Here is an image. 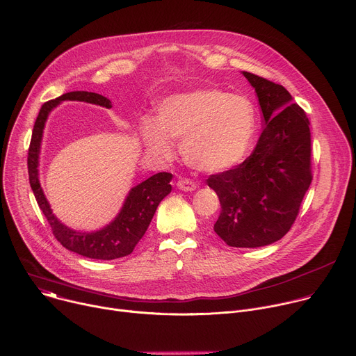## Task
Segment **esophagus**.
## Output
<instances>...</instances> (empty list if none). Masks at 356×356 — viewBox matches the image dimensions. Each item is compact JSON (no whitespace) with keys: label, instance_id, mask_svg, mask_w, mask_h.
Here are the masks:
<instances>
[{"label":"esophagus","instance_id":"34e87169","mask_svg":"<svg viewBox=\"0 0 356 356\" xmlns=\"http://www.w3.org/2000/svg\"><path fill=\"white\" fill-rule=\"evenodd\" d=\"M177 187L183 191H194L197 186L190 179H179L177 180Z\"/></svg>","mask_w":356,"mask_h":356}]
</instances>
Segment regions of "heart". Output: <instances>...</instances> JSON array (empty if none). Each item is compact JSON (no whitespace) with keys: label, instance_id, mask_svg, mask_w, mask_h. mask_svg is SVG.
Segmentation results:
<instances>
[{"label":"heart","instance_id":"obj_1","mask_svg":"<svg viewBox=\"0 0 356 356\" xmlns=\"http://www.w3.org/2000/svg\"><path fill=\"white\" fill-rule=\"evenodd\" d=\"M258 124V110L249 98L202 87L162 99L156 120H143L140 136L152 155L170 159L175 154L170 139L179 140L190 166L221 173L246 158Z\"/></svg>","mask_w":356,"mask_h":356}]
</instances>
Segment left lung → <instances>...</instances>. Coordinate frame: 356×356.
Returning a JSON list of instances; mask_svg holds the SVG:
<instances>
[{"instance_id":"8db88e82","label":"left lung","mask_w":356,"mask_h":356,"mask_svg":"<svg viewBox=\"0 0 356 356\" xmlns=\"http://www.w3.org/2000/svg\"><path fill=\"white\" fill-rule=\"evenodd\" d=\"M264 114L257 147L241 165L207 179L221 213L216 234L229 246L258 248L283 238L297 218L312 175L310 121L280 84L242 72Z\"/></svg>"}]
</instances>
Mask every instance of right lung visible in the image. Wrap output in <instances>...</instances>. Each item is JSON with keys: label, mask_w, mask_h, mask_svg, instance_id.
I'll use <instances>...</instances> for the list:
<instances>
[{"label": "right lung", "mask_w": 356, "mask_h": 356, "mask_svg": "<svg viewBox=\"0 0 356 356\" xmlns=\"http://www.w3.org/2000/svg\"><path fill=\"white\" fill-rule=\"evenodd\" d=\"M84 101V103L111 108V101L104 95L88 91H70L55 99L44 103L38 114L33 125L32 139L28 150V173L29 183L35 198L46 217L47 222L52 227L55 238L69 250L79 253L81 257L101 261H111L129 255L135 249L136 243L145 235L159 202L172 191L170 180L172 173H156L150 176L140 184L131 188L125 198L120 214L107 227L94 232H79L65 224H62L50 210L49 202L43 194L39 183V152L43 135L44 122L55 107L62 101Z\"/></svg>", "instance_id": "1"}]
</instances>
